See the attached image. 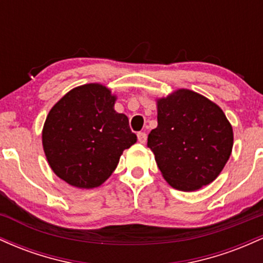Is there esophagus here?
I'll list each match as a JSON object with an SVG mask.
<instances>
[{
  "mask_svg": "<svg viewBox=\"0 0 263 263\" xmlns=\"http://www.w3.org/2000/svg\"><path fill=\"white\" fill-rule=\"evenodd\" d=\"M137 138H138V141L141 142V143H146V141H147V134H146V132H138V134H137Z\"/></svg>",
  "mask_w": 263,
  "mask_h": 263,
  "instance_id": "obj_1",
  "label": "esophagus"
}]
</instances>
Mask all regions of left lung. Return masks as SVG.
I'll use <instances>...</instances> for the list:
<instances>
[{
	"instance_id": "8db88e82",
	"label": "left lung",
	"mask_w": 263,
	"mask_h": 263,
	"mask_svg": "<svg viewBox=\"0 0 263 263\" xmlns=\"http://www.w3.org/2000/svg\"><path fill=\"white\" fill-rule=\"evenodd\" d=\"M157 120L147 146L163 178L182 192L215 180L234 144L232 127L221 108L200 93L179 89L157 100Z\"/></svg>"
}]
</instances>
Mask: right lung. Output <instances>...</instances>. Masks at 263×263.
<instances>
[{
	"label": "right lung",
	"mask_w": 263,
	"mask_h": 263,
	"mask_svg": "<svg viewBox=\"0 0 263 263\" xmlns=\"http://www.w3.org/2000/svg\"><path fill=\"white\" fill-rule=\"evenodd\" d=\"M116 96L101 84H85L52 107L42 132L54 173L70 185L91 189L112 174L125 149L137 141L126 115L115 111Z\"/></svg>",
	"instance_id": "1"
}]
</instances>
